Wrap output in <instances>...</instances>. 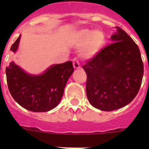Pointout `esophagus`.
Segmentation results:
<instances>
[{
  "label": "esophagus",
  "instance_id": "esophagus-1",
  "mask_svg": "<svg viewBox=\"0 0 149 149\" xmlns=\"http://www.w3.org/2000/svg\"><path fill=\"white\" fill-rule=\"evenodd\" d=\"M73 66L74 68H80L81 65H80V63H79L78 60L77 58H74L73 60Z\"/></svg>",
  "mask_w": 149,
  "mask_h": 149
}]
</instances>
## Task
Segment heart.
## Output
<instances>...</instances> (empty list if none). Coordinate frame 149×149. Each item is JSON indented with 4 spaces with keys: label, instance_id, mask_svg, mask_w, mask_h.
Listing matches in <instances>:
<instances>
[{
    "label": "heart",
    "instance_id": "b5f03b06",
    "mask_svg": "<svg viewBox=\"0 0 149 149\" xmlns=\"http://www.w3.org/2000/svg\"><path fill=\"white\" fill-rule=\"evenodd\" d=\"M75 41L78 44H82L86 41L84 54L86 56H93L104 45L105 39L103 33L101 31L95 30L92 32L88 30H82L76 33Z\"/></svg>",
    "mask_w": 149,
    "mask_h": 149
}]
</instances>
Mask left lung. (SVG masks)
I'll use <instances>...</instances> for the list:
<instances>
[{"label": "left lung", "mask_w": 149, "mask_h": 149, "mask_svg": "<svg viewBox=\"0 0 149 149\" xmlns=\"http://www.w3.org/2000/svg\"><path fill=\"white\" fill-rule=\"evenodd\" d=\"M112 44L83 66L87 76L86 95L104 111L122 108L134 99L141 86L144 67L139 47L125 30L116 27Z\"/></svg>", "instance_id": "left-lung-1"}]
</instances>
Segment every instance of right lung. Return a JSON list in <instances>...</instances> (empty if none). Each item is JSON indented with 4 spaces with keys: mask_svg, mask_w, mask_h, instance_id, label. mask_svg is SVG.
Returning <instances> with one entry per match:
<instances>
[{
    "mask_svg": "<svg viewBox=\"0 0 149 149\" xmlns=\"http://www.w3.org/2000/svg\"><path fill=\"white\" fill-rule=\"evenodd\" d=\"M20 38L21 35L12 45L10 50L13 52L18 49ZM73 72L72 61L52 65L40 75L26 73L14 62L6 68L11 95L22 107L33 112H47L56 107Z\"/></svg>",
    "mask_w": 149,
    "mask_h": 149,
    "instance_id": "right-lung-1",
    "label": "right lung"
}]
</instances>
